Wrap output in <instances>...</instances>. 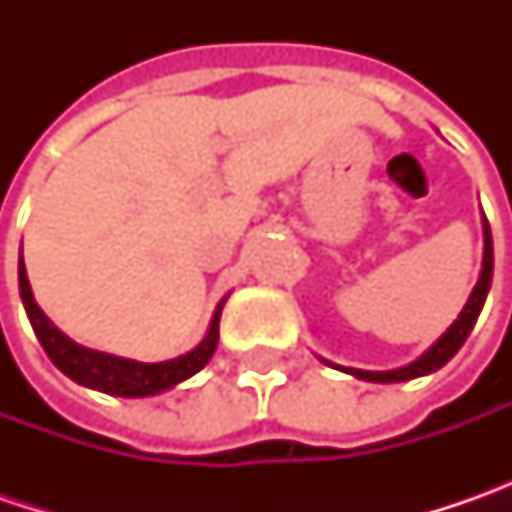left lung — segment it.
I'll return each mask as SVG.
<instances>
[{"instance_id":"left-lung-1","label":"left lung","mask_w":512,"mask_h":512,"mask_svg":"<svg viewBox=\"0 0 512 512\" xmlns=\"http://www.w3.org/2000/svg\"><path fill=\"white\" fill-rule=\"evenodd\" d=\"M490 282H493V236H490V225L484 219V259H482V273H479V282L473 287L467 305L459 313V319L453 325L447 327L439 342L433 344L430 350H424L422 356L416 362L404 364V367H396V370H356V367H339L344 373L356 376V379H364V382H379V384H393V382H410V379H419V376H427L433 370H439L444 364L450 362L459 347L464 344V339L470 336V330L476 325L479 313H482L484 299H487V290H490Z\"/></svg>"}]
</instances>
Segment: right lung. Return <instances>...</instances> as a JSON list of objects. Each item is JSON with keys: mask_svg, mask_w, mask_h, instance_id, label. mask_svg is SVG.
<instances>
[{"mask_svg": "<svg viewBox=\"0 0 512 512\" xmlns=\"http://www.w3.org/2000/svg\"><path fill=\"white\" fill-rule=\"evenodd\" d=\"M19 296H22L30 327H33L36 339L45 347L50 362L76 384H85L90 390H102V393H110V396H125V399L156 396V393L170 390L179 382L190 379L193 373H199L210 362V356H213V350L219 344V316H222V307H225V299H222L216 313H213V319H210L207 336L190 353L179 356V359H168V362L148 364L122 359V356H110V353H102V350H90V347H82V344L68 339L42 313V307L36 305L28 282V270H25L22 259H19Z\"/></svg>", "mask_w": 512, "mask_h": 512, "instance_id": "add662e5", "label": "right lung"}]
</instances>
